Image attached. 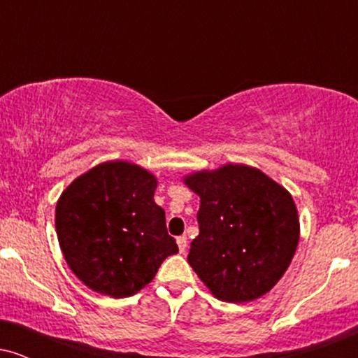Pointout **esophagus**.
Here are the masks:
<instances>
[{
	"instance_id": "obj_1",
	"label": "esophagus",
	"mask_w": 358,
	"mask_h": 358,
	"mask_svg": "<svg viewBox=\"0 0 358 358\" xmlns=\"http://www.w3.org/2000/svg\"><path fill=\"white\" fill-rule=\"evenodd\" d=\"M176 244H178V249H180V252H185V250H187V245H188V241H187V237H185V236H180L178 239H176Z\"/></svg>"
}]
</instances>
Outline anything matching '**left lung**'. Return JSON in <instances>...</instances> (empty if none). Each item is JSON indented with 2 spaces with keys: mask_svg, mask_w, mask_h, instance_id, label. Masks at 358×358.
<instances>
[{
  "mask_svg": "<svg viewBox=\"0 0 358 358\" xmlns=\"http://www.w3.org/2000/svg\"><path fill=\"white\" fill-rule=\"evenodd\" d=\"M200 196V234L188 264L220 301L245 303L271 291L296 252L299 219L293 196L257 168L224 165L187 175Z\"/></svg>",
  "mask_w": 358,
  "mask_h": 358,
  "instance_id": "1",
  "label": "left lung"
}]
</instances>
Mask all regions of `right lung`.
Wrapping results in <instances>:
<instances>
[{"instance_id":"right-lung-1","label":"right lung","mask_w":358,"mask_h":358,"mask_svg":"<svg viewBox=\"0 0 358 358\" xmlns=\"http://www.w3.org/2000/svg\"><path fill=\"white\" fill-rule=\"evenodd\" d=\"M155 175L127 162L90 168L65 188L55 208L57 237L72 273L96 293L126 298L143 289L168 256L165 210Z\"/></svg>"}]
</instances>
